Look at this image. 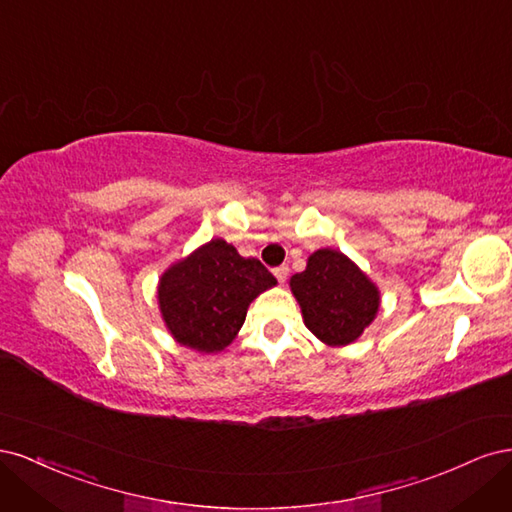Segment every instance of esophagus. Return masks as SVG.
<instances>
[{
  "label": "esophagus",
  "instance_id": "1",
  "mask_svg": "<svg viewBox=\"0 0 512 512\" xmlns=\"http://www.w3.org/2000/svg\"><path fill=\"white\" fill-rule=\"evenodd\" d=\"M273 275L277 277V282L284 284V282H286V277H288V267H286V265H282V267L273 269Z\"/></svg>",
  "mask_w": 512,
  "mask_h": 512
}]
</instances>
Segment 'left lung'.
Returning <instances> with one entry per match:
<instances>
[{
	"label": "left lung",
	"instance_id": "8db88e82",
	"mask_svg": "<svg viewBox=\"0 0 512 512\" xmlns=\"http://www.w3.org/2000/svg\"><path fill=\"white\" fill-rule=\"evenodd\" d=\"M305 327L331 348L363 335L380 309V290L346 254L322 247L307 258L305 271L290 277Z\"/></svg>",
	"mask_w": 512,
	"mask_h": 512
}]
</instances>
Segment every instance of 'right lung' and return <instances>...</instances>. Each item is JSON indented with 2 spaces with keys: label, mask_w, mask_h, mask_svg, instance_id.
<instances>
[{
  "label": "right lung",
  "mask_w": 512,
  "mask_h": 512,
  "mask_svg": "<svg viewBox=\"0 0 512 512\" xmlns=\"http://www.w3.org/2000/svg\"><path fill=\"white\" fill-rule=\"evenodd\" d=\"M275 284L260 260L243 258L224 239H211L162 273L158 305L177 344L215 354L237 337L250 303Z\"/></svg>",
  "instance_id": "right-lung-1"
}]
</instances>
